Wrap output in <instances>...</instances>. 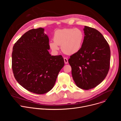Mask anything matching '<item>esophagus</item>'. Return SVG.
Returning <instances> with one entry per match:
<instances>
[{
	"instance_id": "esophagus-1",
	"label": "esophagus",
	"mask_w": 121,
	"mask_h": 121,
	"mask_svg": "<svg viewBox=\"0 0 121 121\" xmlns=\"http://www.w3.org/2000/svg\"><path fill=\"white\" fill-rule=\"evenodd\" d=\"M64 62H65V64H67L68 63V59L66 58H64Z\"/></svg>"
}]
</instances>
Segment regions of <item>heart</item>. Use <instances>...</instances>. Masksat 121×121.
<instances>
[{
  "label": "heart",
  "mask_w": 121,
  "mask_h": 121,
  "mask_svg": "<svg viewBox=\"0 0 121 121\" xmlns=\"http://www.w3.org/2000/svg\"><path fill=\"white\" fill-rule=\"evenodd\" d=\"M84 38V33L79 29L58 30L54 34V41L49 43V46L54 52H57L59 49V45H61V49L64 53L73 55L80 50Z\"/></svg>",
  "instance_id": "1"
}]
</instances>
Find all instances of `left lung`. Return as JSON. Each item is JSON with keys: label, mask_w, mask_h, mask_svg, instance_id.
<instances>
[{"label": "left lung", "mask_w": 121, "mask_h": 121, "mask_svg": "<svg viewBox=\"0 0 121 121\" xmlns=\"http://www.w3.org/2000/svg\"><path fill=\"white\" fill-rule=\"evenodd\" d=\"M83 30L85 36L82 47L70 56L68 63L76 85L89 90L99 85L107 75L111 51L108 43L98 30L86 26Z\"/></svg>", "instance_id": "8db88e82"}]
</instances>
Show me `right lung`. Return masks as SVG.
<instances>
[{"label": "right lung", "instance_id": "right-lung-1", "mask_svg": "<svg viewBox=\"0 0 121 121\" xmlns=\"http://www.w3.org/2000/svg\"><path fill=\"white\" fill-rule=\"evenodd\" d=\"M42 28L29 30L14 44L12 68L17 81L27 91L38 94L53 89L64 66L62 56H51L49 38Z\"/></svg>", "mask_w": 121, "mask_h": 121}]
</instances>
